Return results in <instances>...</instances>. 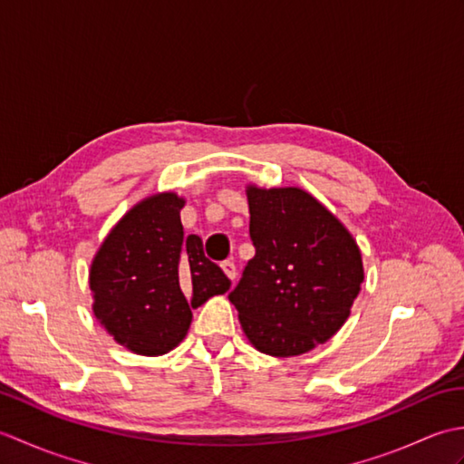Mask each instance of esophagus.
I'll return each instance as SVG.
<instances>
[{
	"label": "esophagus",
	"mask_w": 464,
	"mask_h": 464,
	"mask_svg": "<svg viewBox=\"0 0 464 464\" xmlns=\"http://www.w3.org/2000/svg\"><path fill=\"white\" fill-rule=\"evenodd\" d=\"M221 269L225 271V275H227V277H229L231 281H235V277H237V267H235L233 261H229V259L223 261V263H221Z\"/></svg>",
	"instance_id": "1"
}]
</instances>
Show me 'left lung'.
Masks as SVG:
<instances>
[{
  "instance_id": "obj_1",
  "label": "left lung",
  "mask_w": 464,
  "mask_h": 464,
  "mask_svg": "<svg viewBox=\"0 0 464 464\" xmlns=\"http://www.w3.org/2000/svg\"><path fill=\"white\" fill-rule=\"evenodd\" d=\"M255 257L229 293L243 333L271 357L329 341L349 319L364 279L357 241L299 187H247Z\"/></svg>"
}]
</instances>
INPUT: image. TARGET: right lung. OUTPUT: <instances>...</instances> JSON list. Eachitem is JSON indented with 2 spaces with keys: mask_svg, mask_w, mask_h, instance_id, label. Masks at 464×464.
Returning <instances> with one entry per match:
<instances>
[{
  "mask_svg": "<svg viewBox=\"0 0 464 464\" xmlns=\"http://www.w3.org/2000/svg\"><path fill=\"white\" fill-rule=\"evenodd\" d=\"M185 199L157 193L137 203L95 253L90 271L93 313L111 337L155 357L179 344L197 309L231 281L205 257L203 241L183 235Z\"/></svg>",
  "mask_w": 464,
  "mask_h": 464,
  "instance_id": "right-lung-1",
  "label": "right lung"
}]
</instances>
